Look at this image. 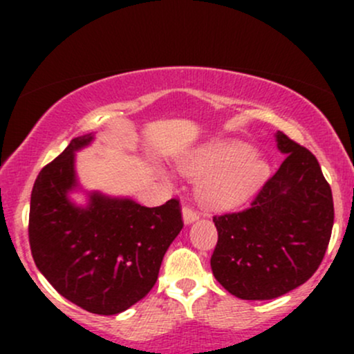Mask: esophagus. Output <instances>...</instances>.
Segmentation results:
<instances>
[{"mask_svg":"<svg viewBox=\"0 0 354 354\" xmlns=\"http://www.w3.org/2000/svg\"><path fill=\"white\" fill-rule=\"evenodd\" d=\"M198 218H200V213H198L196 209L189 208V206H185V208H183V221H185V225H191V223L196 221Z\"/></svg>","mask_w":354,"mask_h":354,"instance_id":"obj_1","label":"esophagus"}]
</instances>
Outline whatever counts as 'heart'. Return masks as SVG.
Here are the masks:
<instances>
[{
	"label": "heart",
	"mask_w": 354,
	"mask_h": 354,
	"mask_svg": "<svg viewBox=\"0 0 354 354\" xmlns=\"http://www.w3.org/2000/svg\"><path fill=\"white\" fill-rule=\"evenodd\" d=\"M189 176H208L203 183V200L211 208L233 209L246 203L268 176L265 160L253 154L243 141H216L183 165Z\"/></svg>",
	"instance_id": "1"
}]
</instances>
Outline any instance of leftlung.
<instances>
[{
    "label": "left lung",
    "instance_id": "obj_1",
    "mask_svg": "<svg viewBox=\"0 0 354 354\" xmlns=\"http://www.w3.org/2000/svg\"><path fill=\"white\" fill-rule=\"evenodd\" d=\"M284 161L248 209L214 216L211 270L241 299H273L315 274L331 238L335 208L318 160L276 133Z\"/></svg>",
    "mask_w": 354,
    "mask_h": 354
}]
</instances>
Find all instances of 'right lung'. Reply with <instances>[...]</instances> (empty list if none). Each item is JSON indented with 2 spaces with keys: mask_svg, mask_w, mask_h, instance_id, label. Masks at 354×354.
<instances>
[{
  "mask_svg": "<svg viewBox=\"0 0 354 354\" xmlns=\"http://www.w3.org/2000/svg\"><path fill=\"white\" fill-rule=\"evenodd\" d=\"M93 140L75 138L39 171L28 234L36 266L51 286L76 306L109 316L149 293L183 219L174 198L146 208L131 198L93 191L86 205H76L70 198L80 188L75 154Z\"/></svg>",
  "mask_w": 354,
  "mask_h": 354,
  "instance_id": "1",
  "label": "right lung"
}]
</instances>
